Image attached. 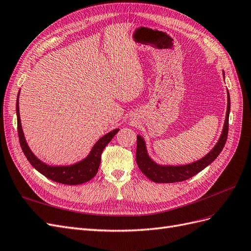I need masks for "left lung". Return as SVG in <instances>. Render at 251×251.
Segmentation results:
<instances>
[{"label": "left lung", "mask_w": 251, "mask_h": 251, "mask_svg": "<svg viewBox=\"0 0 251 251\" xmlns=\"http://www.w3.org/2000/svg\"><path fill=\"white\" fill-rule=\"evenodd\" d=\"M223 72V77L225 78V73ZM230 111V97L229 92L227 90V109L226 115L221 135L218 142L215 144L208 153L197 161L188 164L182 165H171V164H160L154 161L149 155L147 142L141 135H137V150H136V161H137L138 168L146 176L157 183H174V182L184 181L192 178L195 175L201 172L209 165L215 159L220 155L223 150L227 139V133H228V118Z\"/></svg>", "instance_id": "8db88e82"}]
</instances>
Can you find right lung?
<instances>
[{"instance_id": "obj_1", "label": "right lung", "mask_w": 251, "mask_h": 251, "mask_svg": "<svg viewBox=\"0 0 251 251\" xmlns=\"http://www.w3.org/2000/svg\"><path fill=\"white\" fill-rule=\"evenodd\" d=\"M21 90L19 91L18 98H17V117H18V132H19V138L21 148L24 151L26 158L33 168L40 172L45 177L48 179L55 181L57 183L67 184V185H77L82 184L85 182L92 179L97 174L98 168H100V160H101V153L103 149L107 147V144L112 140V138L115 136L119 128H115L105 135L100 137L96 141V143L91 149L90 153L87 157H85L81 160L68 164V165H51L46 162L42 161L40 158H37L31 149L29 148L27 140L25 138L24 132H23L22 124H21V117H20V108H19V96H20Z\"/></svg>"}]
</instances>
